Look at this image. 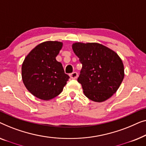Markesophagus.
<instances>
[{"mask_svg":"<svg viewBox=\"0 0 146 146\" xmlns=\"http://www.w3.org/2000/svg\"><path fill=\"white\" fill-rule=\"evenodd\" d=\"M69 76L71 79H77L78 77V74L77 72H73L72 73L69 74Z\"/></svg>","mask_w":146,"mask_h":146,"instance_id":"1","label":"esophagus"}]
</instances>
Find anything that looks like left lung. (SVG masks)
Instances as JSON below:
<instances>
[{"label":"left lung","instance_id":"left-lung-1","mask_svg":"<svg viewBox=\"0 0 146 146\" xmlns=\"http://www.w3.org/2000/svg\"><path fill=\"white\" fill-rule=\"evenodd\" d=\"M75 54L83 65L77 81L90 100L102 102L116 93L124 77L122 59L111 49L98 43L75 42Z\"/></svg>","mask_w":146,"mask_h":146}]
</instances>
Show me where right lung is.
<instances>
[{"mask_svg":"<svg viewBox=\"0 0 146 146\" xmlns=\"http://www.w3.org/2000/svg\"><path fill=\"white\" fill-rule=\"evenodd\" d=\"M63 47L57 41H46L26 55L22 65V79L30 93L39 99L50 100L58 96L67 84L69 75L56 60Z\"/></svg>","mask_w":146,"mask_h":146,"instance_id":"1","label":"right lung"}]
</instances>
